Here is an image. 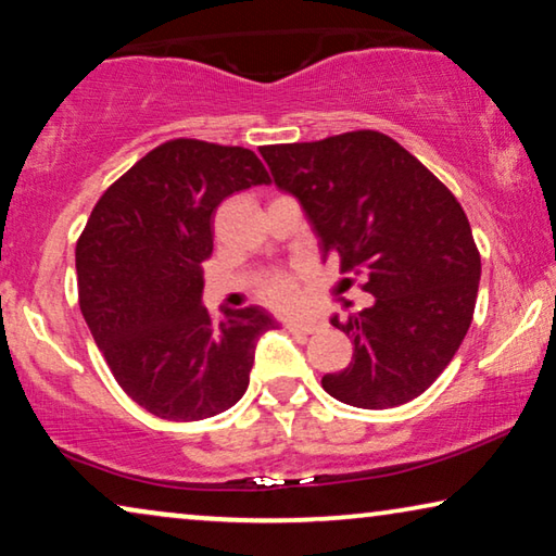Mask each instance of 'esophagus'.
Returning a JSON list of instances; mask_svg holds the SVG:
<instances>
[{"label":"esophagus","instance_id":"obj_1","mask_svg":"<svg viewBox=\"0 0 556 556\" xmlns=\"http://www.w3.org/2000/svg\"><path fill=\"white\" fill-rule=\"evenodd\" d=\"M321 321H316V318H306V321H286V329L293 331V333H314L321 329Z\"/></svg>","mask_w":556,"mask_h":556}]
</instances>
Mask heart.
Here are the masks:
<instances>
[{"instance_id":"1","label":"heart","mask_w":556,"mask_h":556,"mask_svg":"<svg viewBox=\"0 0 556 556\" xmlns=\"http://www.w3.org/2000/svg\"><path fill=\"white\" fill-rule=\"evenodd\" d=\"M301 273L295 270H273L257 278V295L273 308H293L301 299Z\"/></svg>"}]
</instances>
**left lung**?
Segmentation results:
<instances>
[{"mask_svg":"<svg viewBox=\"0 0 556 556\" xmlns=\"http://www.w3.org/2000/svg\"><path fill=\"white\" fill-rule=\"evenodd\" d=\"M261 154L273 181L299 197L324 255L364 276L362 291L375 295L346 321L331 318L354 356L321 387L364 409L420 397L473 321L481 253L460 202L405 147L369 128Z\"/></svg>","mask_w":556,"mask_h":556,"instance_id":"1","label":"left lung"}]
</instances>
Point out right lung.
<instances>
[{
	"mask_svg": "<svg viewBox=\"0 0 556 556\" xmlns=\"http://www.w3.org/2000/svg\"><path fill=\"white\" fill-rule=\"evenodd\" d=\"M270 177L250 149L172 139L101 194L75 245L78 303L105 364L151 415L194 422L248 390L263 308L202 306L219 202Z\"/></svg>",
	"mask_w": 556,
	"mask_h": 556,
	"instance_id": "1",
	"label": "right lung"
}]
</instances>
